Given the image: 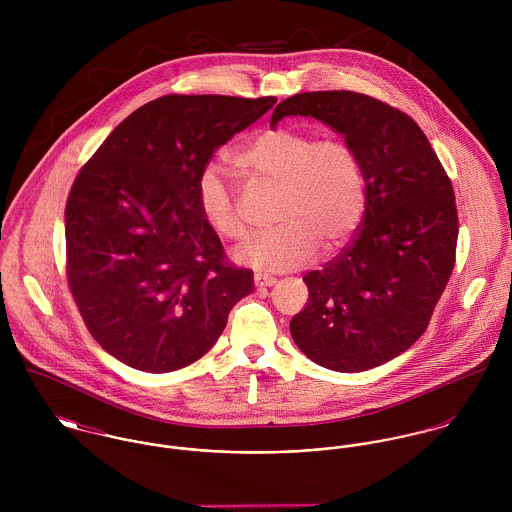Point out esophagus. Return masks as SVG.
I'll return each instance as SVG.
<instances>
[{
  "label": "esophagus",
  "instance_id": "1",
  "mask_svg": "<svg viewBox=\"0 0 512 512\" xmlns=\"http://www.w3.org/2000/svg\"><path fill=\"white\" fill-rule=\"evenodd\" d=\"M274 284H276V278H272V276H264V274L254 276V286L256 288H270Z\"/></svg>",
  "mask_w": 512,
  "mask_h": 512
}]
</instances>
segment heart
<instances>
[{
    "label": "heart",
    "instance_id": "heart-1",
    "mask_svg": "<svg viewBox=\"0 0 512 512\" xmlns=\"http://www.w3.org/2000/svg\"><path fill=\"white\" fill-rule=\"evenodd\" d=\"M234 167L258 181L278 185L274 226L254 236L238 260L262 272H290L307 266L319 246L341 250L365 217L366 171L355 144L343 136L317 138L315 132L272 126L254 134L232 155ZM201 219L222 240L248 236L240 199L209 163L195 185Z\"/></svg>",
    "mask_w": 512,
    "mask_h": 512
}]
</instances>
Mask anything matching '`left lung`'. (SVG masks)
Listing matches in <instances>:
<instances>
[{
    "label": "left lung",
    "mask_w": 512,
    "mask_h": 512,
    "mask_svg": "<svg viewBox=\"0 0 512 512\" xmlns=\"http://www.w3.org/2000/svg\"><path fill=\"white\" fill-rule=\"evenodd\" d=\"M295 114L355 144L368 193L355 240L303 276L309 299L290 323L293 341L331 370L384 365L424 335L451 278L459 234L451 179L420 126L382 100L301 92L276 106L272 126Z\"/></svg>",
    "instance_id": "obj_1"
}]
</instances>
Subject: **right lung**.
Returning <instances> with one entry per match:
<instances>
[{
    "label": "right lung",
    "mask_w": 512,
    "mask_h": 512,
    "mask_svg": "<svg viewBox=\"0 0 512 512\" xmlns=\"http://www.w3.org/2000/svg\"><path fill=\"white\" fill-rule=\"evenodd\" d=\"M274 96L167 94L132 112L82 165L65 207L67 282L94 341L124 365L201 359L254 274L224 256L195 185L217 147Z\"/></svg>",
    "instance_id": "right-lung-1"
}]
</instances>
